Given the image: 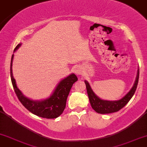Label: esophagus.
<instances>
[{
    "mask_svg": "<svg viewBox=\"0 0 147 147\" xmlns=\"http://www.w3.org/2000/svg\"><path fill=\"white\" fill-rule=\"evenodd\" d=\"M75 72L77 75H81L82 72V70L80 67H76L75 69Z\"/></svg>",
    "mask_w": 147,
    "mask_h": 147,
    "instance_id": "esophagus-1",
    "label": "esophagus"
}]
</instances>
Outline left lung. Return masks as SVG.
Segmentation results:
<instances>
[{
    "mask_svg": "<svg viewBox=\"0 0 147 147\" xmlns=\"http://www.w3.org/2000/svg\"><path fill=\"white\" fill-rule=\"evenodd\" d=\"M138 79H139V69L138 70V75L136 77V82H135L132 88L124 97L117 101L103 100V99H100L95 95V92L91 88L88 82L85 80L84 82H85L86 86L87 93L88 95L91 106L96 112L100 114L111 113H115L119 111L124 106H125L126 104L129 102L130 99L132 98L135 92H136V88H137Z\"/></svg>",
    "mask_w": 147,
    "mask_h": 147,
    "instance_id": "8db88e82",
    "label": "left lung"
}]
</instances>
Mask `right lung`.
I'll list each match as a JSON object with an SVG mask.
<instances>
[{
  "mask_svg": "<svg viewBox=\"0 0 147 147\" xmlns=\"http://www.w3.org/2000/svg\"><path fill=\"white\" fill-rule=\"evenodd\" d=\"M21 45L19 43L16 45L14 52L18 50ZM14 55H12L10 65V76L11 83L14 88L15 93L18 97L21 104L32 113L47 119H54L58 117L62 114L66 105V100L73 84L77 81V77L75 74H70L68 77L62 79L58 84L53 93L48 98L41 101L32 100L26 97L18 88L16 81L13 77L12 62Z\"/></svg>",
  "mask_w": 147,
  "mask_h": 147,
  "instance_id": "add662e5",
  "label": "right lung"
}]
</instances>
